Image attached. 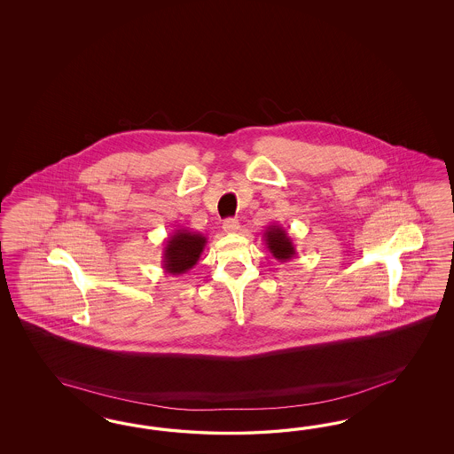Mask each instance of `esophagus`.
<instances>
[{
  "label": "esophagus",
  "instance_id": "esophagus-1",
  "mask_svg": "<svg viewBox=\"0 0 454 454\" xmlns=\"http://www.w3.org/2000/svg\"><path fill=\"white\" fill-rule=\"evenodd\" d=\"M223 230L226 233H238L239 231V223H238V220H233V218H228V220L223 221Z\"/></svg>",
  "mask_w": 454,
  "mask_h": 454
}]
</instances>
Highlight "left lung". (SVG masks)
<instances>
[{"label":"left lung","mask_w":454,"mask_h":454,"mask_svg":"<svg viewBox=\"0 0 454 454\" xmlns=\"http://www.w3.org/2000/svg\"><path fill=\"white\" fill-rule=\"evenodd\" d=\"M266 247L279 262H291L296 256V247L293 239L289 238L288 231L279 224H270L262 234Z\"/></svg>","instance_id":"8db88e82"}]
</instances>
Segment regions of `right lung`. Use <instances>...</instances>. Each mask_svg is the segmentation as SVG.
Returning a JSON list of instances; mask_svg holds the SVG:
<instances>
[{
	"label": "right lung",
	"instance_id": "right-lung-1",
	"mask_svg": "<svg viewBox=\"0 0 454 454\" xmlns=\"http://www.w3.org/2000/svg\"><path fill=\"white\" fill-rule=\"evenodd\" d=\"M207 239L205 234L190 231V230H175L166 239L163 249L161 266L168 275H183L188 273L198 262L201 253L205 251Z\"/></svg>",
	"mask_w": 454,
	"mask_h": 454
}]
</instances>
